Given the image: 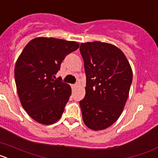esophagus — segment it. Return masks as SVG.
Segmentation results:
<instances>
[{"mask_svg": "<svg viewBox=\"0 0 158 158\" xmlns=\"http://www.w3.org/2000/svg\"><path fill=\"white\" fill-rule=\"evenodd\" d=\"M77 84H73V85H71V87H72V89H74L77 87Z\"/></svg>", "mask_w": 158, "mask_h": 158, "instance_id": "obj_1", "label": "esophagus"}]
</instances>
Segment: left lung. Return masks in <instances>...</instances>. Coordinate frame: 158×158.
Returning a JSON list of instances; mask_svg holds the SVG:
<instances>
[{"label": "left lung", "instance_id": "left-lung-1", "mask_svg": "<svg viewBox=\"0 0 158 158\" xmlns=\"http://www.w3.org/2000/svg\"><path fill=\"white\" fill-rule=\"evenodd\" d=\"M86 75L85 96L80 101L86 126L100 131L111 126L122 114L133 73L120 49L101 42L81 43Z\"/></svg>", "mask_w": 158, "mask_h": 158}]
</instances>
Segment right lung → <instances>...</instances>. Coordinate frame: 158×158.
<instances>
[{
    "label": "right lung",
    "mask_w": 158,
    "mask_h": 158,
    "mask_svg": "<svg viewBox=\"0 0 158 158\" xmlns=\"http://www.w3.org/2000/svg\"><path fill=\"white\" fill-rule=\"evenodd\" d=\"M79 48L76 42L39 37L27 43L16 61L15 81L27 113L41 124L54 123L62 115L71 88L55 78L65 56Z\"/></svg>",
    "instance_id": "obj_1"
}]
</instances>
